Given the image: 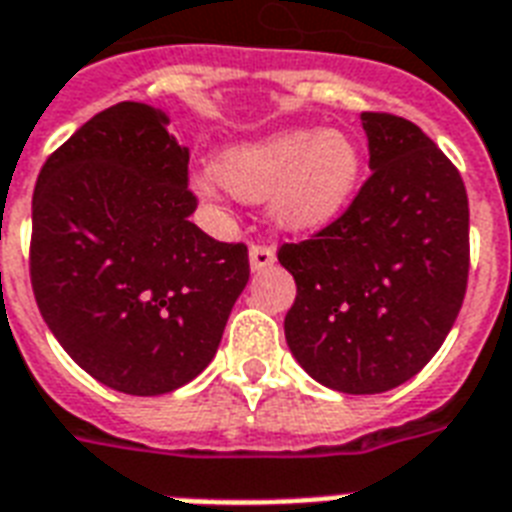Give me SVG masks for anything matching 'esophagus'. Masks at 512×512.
Instances as JSON below:
<instances>
[{
	"instance_id": "esophagus-1",
	"label": "esophagus",
	"mask_w": 512,
	"mask_h": 512,
	"mask_svg": "<svg viewBox=\"0 0 512 512\" xmlns=\"http://www.w3.org/2000/svg\"><path fill=\"white\" fill-rule=\"evenodd\" d=\"M273 260H276V252L268 244H252L249 247V265H252V271H265L268 265H273Z\"/></svg>"
}]
</instances>
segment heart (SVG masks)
Segmentation results:
<instances>
[{
  "label": "heart",
  "mask_w": 512,
  "mask_h": 512,
  "mask_svg": "<svg viewBox=\"0 0 512 512\" xmlns=\"http://www.w3.org/2000/svg\"><path fill=\"white\" fill-rule=\"evenodd\" d=\"M361 156L342 132L292 130L220 156L217 180L244 201H265L273 220L289 231H313L332 223L353 196ZM199 191L215 199L204 177Z\"/></svg>",
  "instance_id": "heart-1"
}]
</instances>
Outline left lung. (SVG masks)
<instances>
[{
    "instance_id": "8db88e82",
    "label": "left lung",
    "mask_w": 512,
    "mask_h": 512,
    "mask_svg": "<svg viewBox=\"0 0 512 512\" xmlns=\"http://www.w3.org/2000/svg\"><path fill=\"white\" fill-rule=\"evenodd\" d=\"M361 124L372 175L327 228L279 249L297 284L284 319L292 356L353 396L398 388L436 356L470 268L457 167L409 119L364 111Z\"/></svg>"
}]
</instances>
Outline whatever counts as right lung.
I'll return each instance as SVG.
<instances>
[{"label":"right lung","instance_id":"obj_1","mask_svg":"<svg viewBox=\"0 0 512 512\" xmlns=\"http://www.w3.org/2000/svg\"><path fill=\"white\" fill-rule=\"evenodd\" d=\"M146 103H116L44 162L31 204L42 319L95 380L130 396L191 382L249 281L244 244L191 223L188 148Z\"/></svg>","mask_w":512,"mask_h":512}]
</instances>
